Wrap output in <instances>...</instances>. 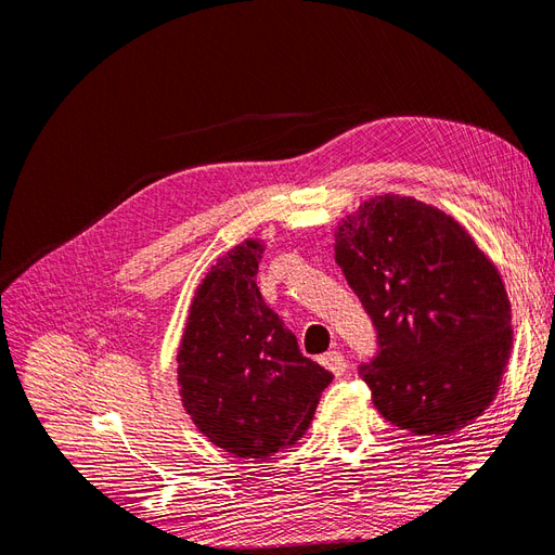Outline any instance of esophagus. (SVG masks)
Listing matches in <instances>:
<instances>
[{
	"instance_id": "obj_1",
	"label": "esophagus",
	"mask_w": 555,
	"mask_h": 555,
	"mask_svg": "<svg viewBox=\"0 0 555 555\" xmlns=\"http://www.w3.org/2000/svg\"><path fill=\"white\" fill-rule=\"evenodd\" d=\"M319 363H322L326 371H331L335 377H343L347 373V359L338 349H331V351H326V354L319 357Z\"/></svg>"
}]
</instances>
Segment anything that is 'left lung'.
<instances>
[{"label":"left lung","instance_id":"1","mask_svg":"<svg viewBox=\"0 0 555 555\" xmlns=\"http://www.w3.org/2000/svg\"><path fill=\"white\" fill-rule=\"evenodd\" d=\"M335 263L377 331V357L359 365L377 412L416 435L475 422L509 359L512 308L469 233L422 201L384 194L343 220Z\"/></svg>","mask_w":555,"mask_h":555}]
</instances>
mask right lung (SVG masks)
Returning <instances> with one entry per match:
<instances>
[{"instance_id": "right-lung-1", "label": "right lung", "mask_w": 555, "mask_h": 555, "mask_svg": "<svg viewBox=\"0 0 555 555\" xmlns=\"http://www.w3.org/2000/svg\"><path fill=\"white\" fill-rule=\"evenodd\" d=\"M261 249L245 241L210 268L178 351L184 410L215 447L241 459L294 444L333 379L263 304L255 282Z\"/></svg>"}]
</instances>
